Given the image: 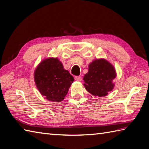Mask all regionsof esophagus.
Segmentation results:
<instances>
[{
  "instance_id": "obj_1",
  "label": "esophagus",
  "mask_w": 149,
  "mask_h": 149,
  "mask_svg": "<svg viewBox=\"0 0 149 149\" xmlns=\"http://www.w3.org/2000/svg\"><path fill=\"white\" fill-rule=\"evenodd\" d=\"M74 79L75 81H81L82 80V77L81 76H75Z\"/></svg>"
}]
</instances>
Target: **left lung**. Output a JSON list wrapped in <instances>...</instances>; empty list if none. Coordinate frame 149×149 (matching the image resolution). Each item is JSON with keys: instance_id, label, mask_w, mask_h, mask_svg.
<instances>
[{"instance_id": "1", "label": "left lung", "mask_w": 149, "mask_h": 149, "mask_svg": "<svg viewBox=\"0 0 149 149\" xmlns=\"http://www.w3.org/2000/svg\"><path fill=\"white\" fill-rule=\"evenodd\" d=\"M116 76V70L111 63L105 59H97L89 64L83 85L93 95L105 97L115 87L113 80Z\"/></svg>"}]
</instances>
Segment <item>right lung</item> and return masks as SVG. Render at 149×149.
Wrapping results in <instances>:
<instances>
[{"label":"right lung","instance_id":"right-lung-1","mask_svg":"<svg viewBox=\"0 0 149 149\" xmlns=\"http://www.w3.org/2000/svg\"><path fill=\"white\" fill-rule=\"evenodd\" d=\"M34 79L40 93L51 102L64 99L74 79L57 58L42 60L34 73Z\"/></svg>","mask_w":149,"mask_h":149}]
</instances>
